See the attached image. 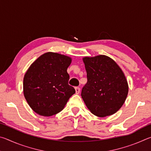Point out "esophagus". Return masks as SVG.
<instances>
[{
    "instance_id": "1",
    "label": "esophagus",
    "mask_w": 151,
    "mask_h": 151,
    "mask_svg": "<svg viewBox=\"0 0 151 151\" xmlns=\"http://www.w3.org/2000/svg\"><path fill=\"white\" fill-rule=\"evenodd\" d=\"M80 91H81L80 88H79V87H75L76 94H79V93H80Z\"/></svg>"
}]
</instances>
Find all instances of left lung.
<instances>
[{"label":"left lung","mask_w":151,"mask_h":151,"mask_svg":"<svg viewBox=\"0 0 151 151\" xmlns=\"http://www.w3.org/2000/svg\"><path fill=\"white\" fill-rule=\"evenodd\" d=\"M87 83L81 96L94 115L104 117L116 112L123 105L129 85L123 71L117 63L106 55L83 58Z\"/></svg>","instance_id":"obj_1"}]
</instances>
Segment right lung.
Segmentation results:
<instances>
[{"label": "right lung", "mask_w": 151, "mask_h": 151, "mask_svg": "<svg viewBox=\"0 0 151 151\" xmlns=\"http://www.w3.org/2000/svg\"><path fill=\"white\" fill-rule=\"evenodd\" d=\"M72 58L57 52L44 53L28 68L23 79L24 98L33 111L50 116L65 108L75 93L68 85L67 68Z\"/></svg>", "instance_id": "obj_1"}]
</instances>
